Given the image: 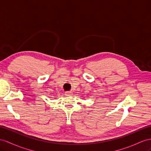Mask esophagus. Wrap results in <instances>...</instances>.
<instances>
[{"label": "esophagus", "mask_w": 151, "mask_h": 151, "mask_svg": "<svg viewBox=\"0 0 151 151\" xmlns=\"http://www.w3.org/2000/svg\"><path fill=\"white\" fill-rule=\"evenodd\" d=\"M73 94V93L71 92H65V95L66 96H70Z\"/></svg>", "instance_id": "obj_1"}]
</instances>
